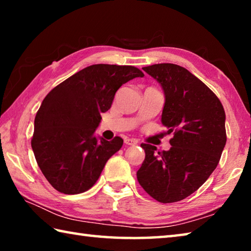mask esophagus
Instances as JSON below:
<instances>
[{
  "label": "esophagus",
  "mask_w": 251,
  "mask_h": 251,
  "mask_svg": "<svg viewBox=\"0 0 251 251\" xmlns=\"http://www.w3.org/2000/svg\"><path fill=\"white\" fill-rule=\"evenodd\" d=\"M124 143L128 146H134V145H136V144H137V141H136V139H134V138H127L126 137L124 139Z\"/></svg>",
  "instance_id": "esophagus-1"
}]
</instances>
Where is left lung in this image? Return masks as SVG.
<instances>
[{
  "instance_id": "8db88e82",
  "label": "left lung",
  "mask_w": 251,
  "mask_h": 251,
  "mask_svg": "<svg viewBox=\"0 0 251 251\" xmlns=\"http://www.w3.org/2000/svg\"><path fill=\"white\" fill-rule=\"evenodd\" d=\"M164 90L161 123L174 133L171 150L145 151L137 180L157 201H182L196 192L219 163L226 145L225 110L215 93L185 67L161 63L143 67Z\"/></svg>"
}]
</instances>
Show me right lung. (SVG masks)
<instances>
[{
	"mask_svg": "<svg viewBox=\"0 0 251 251\" xmlns=\"http://www.w3.org/2000/svg\"><path fill=\"white\" fill-rule=\"evenodd\" d=\"M143 76L135 66L95 64L45 96L31 145L40 169L57 192L75 195L94 186L106 161L123 146L120 136L110 142L95 137L100 114L110 108L123 84Z\"/></svg>",
	"mask_w": 251,
	"mask_h": 251,
	"instance_id": "add662e5",
	"label": "right lung"
}]
</instances>
